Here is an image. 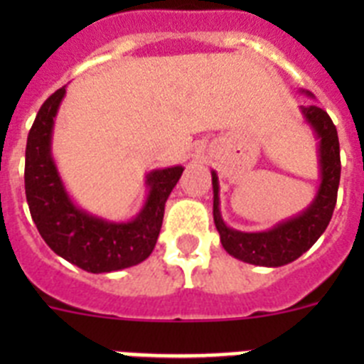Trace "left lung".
<instances>
[{
  "label": "left lung",
  "instance_id": "obj_1",
  "mask_svg": "<svg viewBox=\"0 0 364 364\" xmlns=\"http://www.w3.org/2000/svg\"><path fill=\"white\" fill-rule=\"evenodd\" d=\"M310 95V92H306ZM311 96V95H310ZM301 112L306 124L319 140V175L321 184L315 198L306 210L295 217L282 220L266 231L246 233L233 230L222 220L220 198H218V176L211 171L213 182V220L217 226L220 242L228 253L235 259L255 266H279L290 264L295 259L308 252L330 224L333 208L337 202V189L341 180V156L339 138L332 118L317 105L302 107Z\"/></svg>",
  "mask_w": 364,
  "mask_h": 364
}]
</instances>
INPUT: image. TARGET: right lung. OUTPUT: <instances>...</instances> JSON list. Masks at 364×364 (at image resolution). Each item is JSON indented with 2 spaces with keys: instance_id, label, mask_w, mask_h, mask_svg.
I'll list each match as a JSON object with an SVG mask.
<instances>
[{
  "instance_id": "1",
  "label": "right lung",
  "mask_w": 364,
  "mask_h": 364,
  "mask_svg": "<svg viewBox=\"0 0 364 364\" xmlns=\"http://www.w3.org/2000/svg\"><path fill=\"white\" fill-rule=\"evenodd\" d=\"M65 87L45 100L32 124L25 149V195L41 239L56 255L91 273L131 268L154 250L167 197L184 167L173 166L147 173V198L127 222H112L87 213L69 197L53 156L54 118Z\"/></svg>"
}]
</instances>
